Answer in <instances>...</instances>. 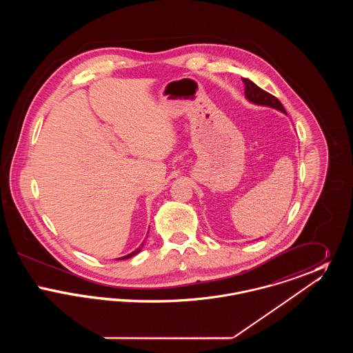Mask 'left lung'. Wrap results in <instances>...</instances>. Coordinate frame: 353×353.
<instances>
[{
  "label": "left lung",
  "mask_w": 353,
  "mask_h": 353,
  "mask_svg": "<svg viewBox=\"0 0 353 353\" xmlns=\"http://www.w3.org/2000/svg\"><path fill=\"white\" fill-rule=\"evenodd\" d=\"M242 82L245 83V97L249 101L255 103V104H261V105H269V107H272V108L285 114V107L274 95H271L268 91L262 90L256 84L252 83L250 79L242 78Z\"/></svg>",
  "instance_id": "obj_1"
}]
</instances>
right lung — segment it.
Masks as SVG:
<instances>
[{
    "label": "right lung",
    "mask_w": 353,
    "mask_h": 353,
    "mask_svg": "<svg viewBox=\"0 0 353 353\" xmlns=\"http://www.w3.org/2000/svg\"><path fill=\"white\" fill-rule=\"evenodd\" d=\"M141 248H143V245L139 248V249H136L134 252H131V254H128V255H125V256H121V258H119V259H127V258H131V256H134L136 254H139V252H141Z\"/></svg>",
    "instance_id": "1"
}]
</instances>
